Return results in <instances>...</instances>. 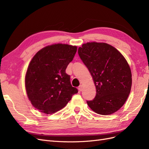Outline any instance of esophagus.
<instances>
[{"label":"esophagus","instance_id":"obj_1","mask_svg":"<svg viewBox=\"0 0 149 149\" xmlns=\"http://www.w3.org/2000/svg\"><path fill=\"white\" fill-rule=\"evenodd\" d=\"M78 90H79V91H82V90H83V86L82 85H80L78 87Z\"/></svg>","mask_w":149,"mask_h":149}]
</instances>
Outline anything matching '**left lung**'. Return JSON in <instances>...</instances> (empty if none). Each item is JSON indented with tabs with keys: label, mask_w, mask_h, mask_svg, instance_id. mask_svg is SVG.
Returning <instances> with one entry per match:
<instances>
[{
	"label": "left lung",
	"mask_w": 149,
	"mask_h": 149,
	"mask_svg": "<svg viewBox=\"0 0 149 149\" xmlns=\"http://www.w3.org/2000/svg\"><path fill=\"white\" fill-rule=\"evenodd\" d=\"M78 55L91 74L96 94L87 104L96 113L113 114L122 107L132 86L131 70L120 52L106 43L88 42Z\"/></svg>",
	"instance_id": "obj_1"
}]
</instances>
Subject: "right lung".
<instances>
[{"label": "right lung", "mask_w": 149, "mask_h": 149, "mask_svg": "<svg viewBox=\"0 0 149 149\" xmlns=\"http://www.w3.org/2000/svg\"><path fill=\"white\" fill-rule=\"evenodd\" d=\"M76 51V46L53 44L40 49L31 60L25 77V89L31 104L40 112L55 113L78 93L65 72Z\"/></svg>", "instance_id": "obj_1"}]
</instances>
